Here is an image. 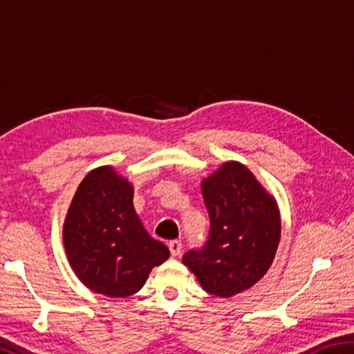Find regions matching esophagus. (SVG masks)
<instances>
[{
  "label": "esophagus",
  "mask_w": 354,
  "mask_h": 354,
  "mask_svg": "<svg viewBox=\"0 0 354 354\" xmlns=\"http://www.w3.org/2000/svg\"><path fill=\"white\" fill-rule=\"evenodd\" d=\"M169 250H170V253H171L173 257H176V256L181 254V251H183L181 241H170L169 242Z\"/></svg>",
  "instance_id": "1"
}]
</instances>
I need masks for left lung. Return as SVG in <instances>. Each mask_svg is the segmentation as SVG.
Here are the masks:
<instances>
[{"mask_svg":"<svg viewBox=\"0 0 354 354\" xmlns=\"http://www.w3.org/2000/svg\"><path fill=\"white\" fill-rule=\"evenodd\" d=\"M201 194L211 230L205 247L187 251L183 262L203 289L227 298L250 289L270 268L281 237L278 205L236 160L203 179Z\"/></svg>","mask_w":354,"mask_h":354,"instance_id":"8db88e82","label":"left lung"}]
</instances>
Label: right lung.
I'll list each match as a JSON object with an SVG mask.
<instances>
[{
  "instance_id": "1",
  "label": "right lung",
  "mask_w": 354,
  "mask_h": 354,
  "mask_svg": "<svg viewBox=\"0 0 354 354\" xmlns=\"http://www.w3.org/2000/svg\"><path fill=\"white\" fill-rule=\"evenodd\" d=\"M134 189L109 165L87 173L71 200L64 245L81 283L106 297L139 292L151 268L170 251L143 227L133 205Z\"/></svg>"
}]
</instances>
